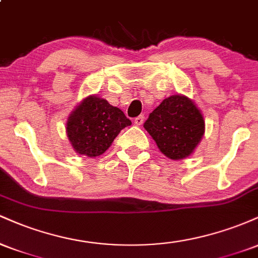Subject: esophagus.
Instances as JSON below:
<instances>
[{"label": "esophagus", "instance_id": "obj_1", "mask_svg": "<svg viewBox=\"0 0 258 258\" xmlns=\"http://www.w3.org/2000/svg\"><path fill=\"white\" fill-rule=\"evenodd\" d=\"M143 122H144V115H139V116H137V117H136V119H135V123H136V125L141 126Z\"/></svg>", "mask_w": 258, "mask_h": 258}]
</instances>
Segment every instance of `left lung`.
<instances>
[{
    "label": "left lung",
    "instance_id": "obj_1",
    "mask_svg": "<svg viewBox=\"0 0 258 258\" xmlns=\"http://www.w3.org/2000/svg\"><path fill=\"white\" fill-rule=\"evenodd\" d=\"M144 128L160 152L172 160L190 155L203 138L205 122L197 105L184 96H171L149 114Z\"/></svg>",
    "mask_w": 258,
    "mask_h": 258
}]
</instances>
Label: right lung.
<instances>
[{
    "instance_id": "right-lung-1",
    "label": "right lung",
    "mask_w": 258,
    "mask_h": 258,
    "mask_svg": "<svg viewBox=\"0 0 258 258\" xmlns=\"http://www.w3.org/2000/svg\"><path fill=\"white\" fill-rule=\"evenodd\" d=\"M122 111L105 99L88 97L68 119L67 132L70 143L80 155H102L111 146L121 130L131 125Z\"/></svg>"
}]
</instances>
